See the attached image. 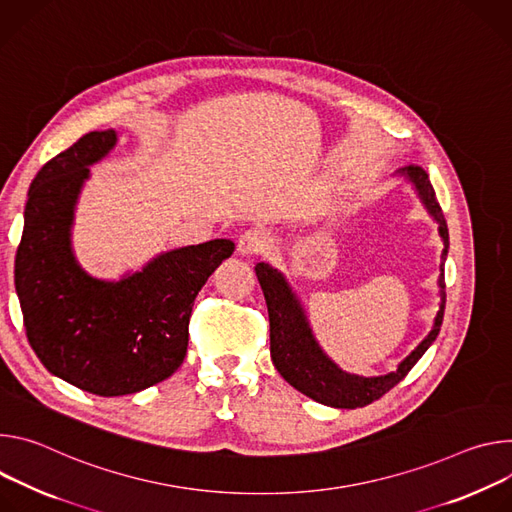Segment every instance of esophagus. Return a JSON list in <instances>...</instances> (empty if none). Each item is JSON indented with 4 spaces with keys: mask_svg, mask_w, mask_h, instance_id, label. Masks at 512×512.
<instances>
[{
    "mask_svg": "<svg viewBox=\"0 0 512 512\" xmlns=\"http://www.w3.org/2000/svg\"><path fill=\"white\" fill-rule=\"evenodd\" d=\"M268 246V234L260 227H250L240 238H238V254L242 256H254L262 254Z\"/></svg>",
    "mask_w": 512,
    "mask_h": 512,
    "instance_id": "obj_1",
    "label": "esophagus"
}]
</instances>
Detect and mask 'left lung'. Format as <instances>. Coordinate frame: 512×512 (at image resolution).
I'll return each instance as SVG.
<instances>
[{
  "mask_svg": "<svg viewBox=\"0 0 512 512\" xmlns=\"http://www.w3.org/2000/svg\"><path fill=\"white\" fill-rule=\"evenodd\" d=\"M403 173L415 183L429 213L437 219L445 250L441 254V276H439L441 305L435 317V325L431 333L419 344V348L399 366L396 372H390L386 376H376V378H362V376L346 374L339 370L317 346L315 337L307 325V319L295 295L291 293L289 285L285 282V278H282V274L264 262L256 264V276L260 280V287L268 307V319H270L272 362L280 372V376L285 378L291 386H295L297 390L307 394L309 399L321 405L337 407V409H360L382 399L390 388H394L401 380H405V376L421 360V356L435 342V337L439 333V327L443 321V309H445L443 264H445L447 246H449L447 223L425 170L417 164H411L403 168Z\"/></svg>",
  "mask_w": 512,
  "mask_h": 512,
  "instance_id": "left-lung-1",
  "label": "left lung"
}]
</instances>
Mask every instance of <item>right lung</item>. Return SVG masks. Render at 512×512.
Segmentation results:
<instances>
[{"label": "right lung", "mask_w": 512, "mask_h": 512, "mask_svg": "<svg viewBox=\"0 0 512 512\" xmlns=\"http://www.w3.org/2000/svg\"><path fill=\"white\" fill-rule=\"evenodd\" d=\"M116 132H89L34 177L16 250L14 280L26 337L48 372L97 396L162 382L185 360L193 303L234 242L166 252L120 282L87 276L69 244L73 205L89 164Z\"/></svg>", "instance_id": "1"}]
</instances>
